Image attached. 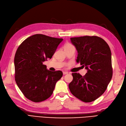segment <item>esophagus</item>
<instances>
[{"label": "esophagus", "mask_w": 126, "mask_h": 126, "mask_svg": "<svg viewBox=\"0 0 126 126\" xmlns=\"http://www.w3.org/2000/svg\"><path fill=\"white\" fill-rule=\"evenodd\" d=\"M63 75H67V74L68 73V72H65V71H63Z\"/></svg>", "instance_id": "34e87169"}]
</instances>
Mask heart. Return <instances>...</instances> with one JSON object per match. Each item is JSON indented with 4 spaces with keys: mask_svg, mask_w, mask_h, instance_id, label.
I'll return each instance as SVG.
<instances>
[{
    "mask_svg": "<svg viewBox=\"0 0 126 126\" xmlns=\"http://www.w3.org/2000/svg\"><path fill=\"white\" fill-rule=\"evenodd\" d=\"M73 47V46H72L71 44H70L69 43H67L65 45V46H64V48H65V49H67V48Z\"/></svg>",
    "mask_w": 126,
    "mask_h": 126,
    "instance_id": "b5f03b06",
    "label": "heart"
}]
</instances>
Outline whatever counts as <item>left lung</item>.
I'll return each mask as SVG.
<instances>
[{"mask_svg": "<svg viewBox=\"0 0 126 126\" xmlns=\"http://www.w3.org/2000/svg\"><path fill=\"white\" fill-rule=\"evenodd\" d=\"M78 52L77 62L87 72L84 76L73 73L69 85L71 93L84 102L95 101L104 93L112 77L110 48L102 38L83 36L70 38Z\"/></svg>", "mask_w": 126, "mask_h": 126, "instance_id": "8db88e82", "label": "left lung"}]
</instances>
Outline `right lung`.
<instances>
[{
	"label": "right lung",
	"instance_id": "obj_1",
	"mask_svg": "<svg viewBox=\"0 0 126 126\" xmlns=\"http://www.w3.org/2000/svg\"><path fill=\"white\" fill-rule=\"evenodd\" d=\"M63 40L36 34L27 38L18 47L14 58L15 81L30 101L40 102L49 98L56 82L62 78L61 71L51 72L43 62L52 57Z\"/></svg>",
	"mask_w": 126,
	"mask_h": 126
}]
</instances>
